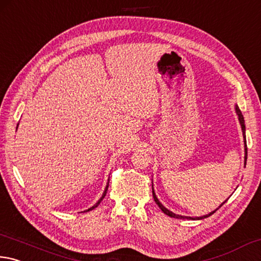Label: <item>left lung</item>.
Listing matches in <instances>:
<instances>
[{"label":"left lung","instance_id":"1","mask_svg":"<svg viewBox=\"0 0 261 261\" xmlns=\"http://www.w3.org/2000/svg\"><path fill=\"white\" fill-rule=\"evenodd\" d=\"M235 111H236L237 117H239L240 125H241V127H242V133H243V140H244V152H245V154H244V165H246V159H248V148H246V138H245V123H244V117H243V114H242L241 110H240V108H239V107H237V105H235ZM152 196H153L154 202H156V204L158 205L159 208H161L164 213L167 214L168 217L176 218V219H189V220H202V219H205V218H207V217H210V216H212V214H213L214 212H216L219 207H221L222 205L225 204V203L227 202V199H228V198H227V199L225 200V202L221 203L220 206H219L218 208L214 210V211L210 212L208 214H205V216H202V217H186V216H180V214H175V213H173L172 211H170V210H168V208H166L165 206H164V205H163L161 202H159V199L157 198L156 193H154V190H153V185H152Z\"/></svg>","mask_w":261,"mask_h":261}]
</instances>
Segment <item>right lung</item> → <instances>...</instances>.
I'll return each mask as SVG.
<instances>
[{"mask_svg":"<svg viewBox=\"0 0 261 261\" xmlns=\"http://www.w3.org/2000/svg\"><path fill=\"white\" fill-rule=\"evenodd\" d=\"M18 128V127H17ZM108 188H109V181H108V184H107V186H105V189H104V191H103V195H102V197H100L98 200H97V202H96L94 205H93V206H91V207H89L88 210H85V211L84 212H89V211H91V210H94L95 207H97L98 206V204L100 203V202H102V200H103V198L105 197V195H107V191H108Z\"/></svg>","mask_w":261,"mask_h":261,"instance_id":"right-lung-1","label":"right lung"}]
</instances>
